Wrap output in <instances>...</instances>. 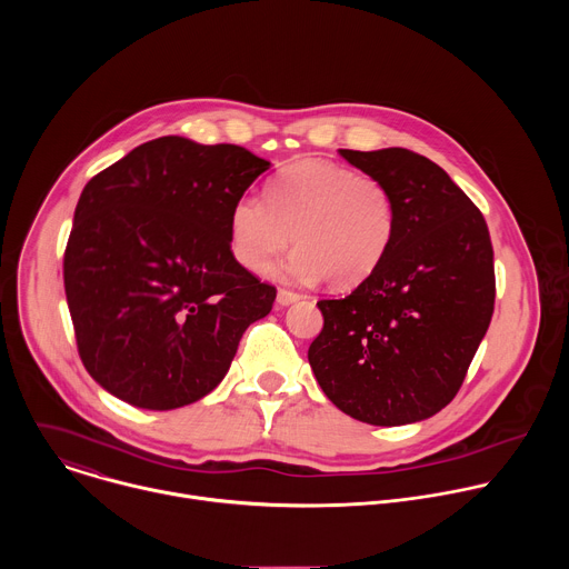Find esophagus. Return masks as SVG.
Returning a JSON list of instances; mask_svg holds the SVG:
<instances>
[{
    "label": "esophagus",
    "mask_w": 569,
    "mask_h": 569,
    "mask_svg": "<svg viewBox=\"0 0 569 569\" xmlns=\"http://www.w3.org/2000/svg\"><path fill=\"white\" fill-rule=\"evenodd\" d=\"M299 299H301L299 292H292V290H286V288H281V290L277 292V303H279V306H290V303H295V301H299Z\"/></svg>",
    "instance_id": "obj_1"
}]
</instances>
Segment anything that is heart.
<instances>
[{"label": "heart", "instance_id": "obj_1", "mask_svg": "<svg viewBox=\"0 0 569 569\" xmlns=\"http://www.w3.org/2000/svg\"><path fill=\"white\" fill-rule=\"evenodd\" d=\"M396 227V198L385 180L329 161H299L272 180L268 202L250 193L233 202L229 246L240 266L261 272L295 242L279 277L327 279L349 290L380 268Z\"/></svg>", "mask_w": 569, "mask_h": 569}]
</instances>
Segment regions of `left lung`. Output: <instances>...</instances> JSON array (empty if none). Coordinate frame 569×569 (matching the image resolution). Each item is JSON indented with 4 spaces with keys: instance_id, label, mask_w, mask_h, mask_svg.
<instances>
[{
    "instance_id": "left-lung-1",
    "label": "left lung",
    "mask_w": 569,
    "mask_h": 569,
    "mask_svg": "<svg viewBox=\"0 0 569 569\" xmlns=\"http://www.w3.org/2000/svg\"><path fill=\"white\" fill-rule=\"evenodd\" d=\"M389 184L398 227L380 268L345 299L317 301L312 373L338 408L371 426L423 421L457 396L496 306L491 233L481 211L408 148L340 150Z\"/></svg>"
}]
</instances>
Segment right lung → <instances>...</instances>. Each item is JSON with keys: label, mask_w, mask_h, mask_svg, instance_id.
Wrapping results in <instances>:
<instances>
[{"label": "right lung", "mask_w": 569, "mask_h": 569, "mask_svg": "<svg viewBox=\"0 0 569 569\" xmlns=\"http://www.w3.org/2000/svg\"><path fill=\"white\" fill-rule=\"evenodd\" d=\"M268 169L233 143L159 137L86 184L64 295L78 356L112 396L157 412L200 400L272 310L277 288L229 246L233 202Z\"/></svg>", "instance_id": "obj_1"}]
</instances>
